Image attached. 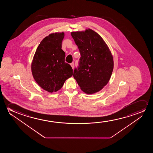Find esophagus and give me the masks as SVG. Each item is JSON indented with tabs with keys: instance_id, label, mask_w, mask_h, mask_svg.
I'll return each instance as SVG.
<instances>
[{
	"instance_id": "obj_1",
	"label": "esophagus",
	"mask_w": 153,
	"mask_h": 153,
	"mask_svg": "<svg viewBox=\"0 0 153 153\" xmlns=\"http://www.w3.org/2000/svg\"><path fill=\"white\" fill-rule=\"evenodd\" d=\"M71 67H72V68H73V69H74V63H71Z\"/></svg>"
}]
</instances>
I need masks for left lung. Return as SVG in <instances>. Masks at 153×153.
Segmentation results:
<instances>
[{
    "mask_svg": "<svg viewBox=\"0 0 153 153\" xmlns=\"http://www.w3.org/2000/svg\"><path fill=\"white\" fill-rule=\"evenodd\" d=\"M79 50V66L74 71V78L87 94L98 92L107 85L111 78L113 56L100 35L90 29L71 32Z\"/></svg>",
    "mask_w": 153,
    "mask_h": 153,
    "instance_id": "1",
    "label": "left lung"
}]
</instances>
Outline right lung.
<instances>
[{
	"mask_svg": "<svg viewBox=\"0 0 153 153\" xmlns=\"http://www.w3.org/2000/svg\"><path fill=\"white\" fill-rule=\"evenodd\" d=\"M64 37V32H57L44 38L32 62L34 79L42 89L51 93L59 90L73 75V69L65 62V53L62 49Z\"/></svg>",
	"mask_w": 153,
	"mask_h": 153,
	"instance_id": "add662e5",
	"label": "right lung"
}]
</instances>
